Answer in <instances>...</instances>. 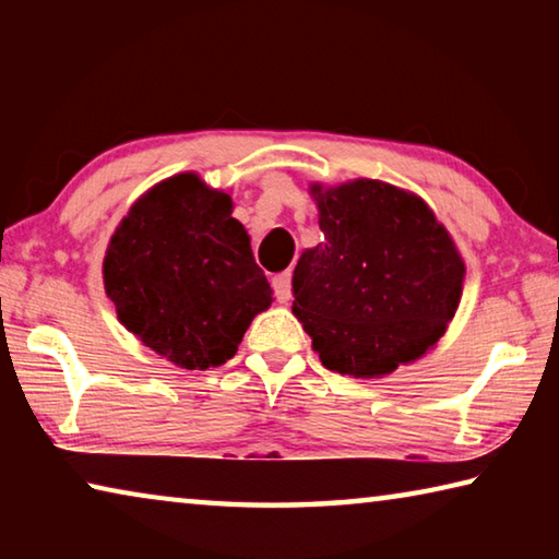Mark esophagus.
I'll use <instances>...</instances> for the list:
<instances>
[{
    "mask_svg": "<svg viewBox=\"0 0 559 559\" xmlns=\"http://www.w3.org/2000/svg\"><path fill=\"white\" fill-rule=\"evenodd\" d=\"M273 288H276L278 302H288L290 300V271L278 273V276L273 278Z\"/></svg>",
    "mask_w": 559,
    "mask_h": 559,
    "instance_id": "1",
    "label": "esophagus"
}]
</instances>
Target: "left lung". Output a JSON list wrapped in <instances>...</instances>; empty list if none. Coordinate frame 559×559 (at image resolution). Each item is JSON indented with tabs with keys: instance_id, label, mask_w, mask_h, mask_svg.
<instances>
[{
	"instance_id": "left-lung-1",
	"label": "left lung",
	"mask_w": 559,
	"mask_h": 559,
	"mask_svg": "<svg viewBox=\"0 0 559 559\" xmlns=\"http://www.w3.org/2000/svg\"><path fill=\"white\" fill-rule=\"evenodd\" d=\"M323 241L293 271V316L328 370L370 380L429 353L456 316L466 263L431 206L382 179L310 185Z\"/></svg>"
}]
</instances>
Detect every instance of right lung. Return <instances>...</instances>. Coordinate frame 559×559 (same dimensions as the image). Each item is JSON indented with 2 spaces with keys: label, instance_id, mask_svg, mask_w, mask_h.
Here are the masks:
<instances>
[{
  "label": "right lung",
  "instance_id": "right-lung-1",
  "mask_svg": "<svg viewBox=\"0 0 559 559\" xmlns=\"http://www.w3.org/2000/svg\"><path fill=\"white\" fill-rule=\"evenodd\" d=\"M231 194L197 173L150 187L112 231L103 286L118 320L182 370L231 359L273 290L234 219Z\"/></svg>",
  "mask_w": 559,
  "mask_h": 559
}]
</instances>
